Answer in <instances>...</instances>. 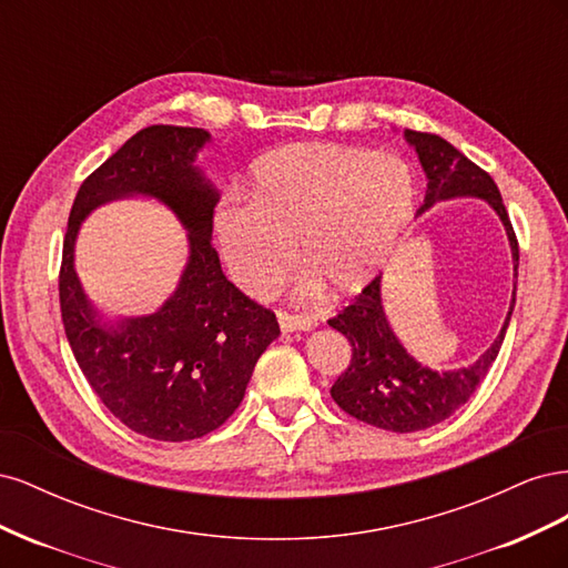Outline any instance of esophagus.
Masks as SVG:
<instances>
[{
    "label": "esophagus",
    "instance_id": "obj_1",
    "mask_svg": "<svg viewBox=\"0 0 568 568\" xmlns=\"http://www.w3.org/2000/svg\"><path fill=\"white\" fill-rule=\"evenodd\" d=\"M277 320H280V326L282 332H311L315 326V320L313 317H303V315H288V313H277Z\"/></svg>",
    "mask_w": 568,
    "mask_h": 568
}]
</instances>
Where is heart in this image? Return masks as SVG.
Listing matches in <instances>:
<instances>
[{
	"label": "heart",
	"mask_w": 568,
	"mask_h": 568,
	"mask_svg": "<svg viewBox=\"0 0 568 568\" xmlns=\"http://www.w3.org/2000/svg\"><path fill=\"white\" fill-rule=\"evenodd\" d=\"M417 186L393 156L338 144H294L253 168L248 201L215 211V242L234 282L261 294L288 267L291 248L311 270L305 291H363L409 227Z\"/></svg>",
	"instance_id": "heart-1"
}]
</instances>
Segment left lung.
Segmentation results:
<instances>
[{
    "mask_svg": "<svg viewBox=\"0 0 568 568\" xmlns=\"http://www.w3.org/2000/svg\"><path fill=\"white\" fill-rule=\"evenodd\" d=\"M405 140L415 146L428 180L426 196L417 213L428 211L438 201L457 196L488 201L505 225L514 257V274H517V234L511 230L500 189L493 178L438 134L405 130ZM514 301H517V286L511 291V305L500 334L474 365L436 372L409 357L400 341L395 338L382 305V277H376L348 307H343L329 320V326L346 336L353 348L348 369L332 386V398L351 417L395 434L422 432V428L448 419L486 379L505 341Z\"/></svg>",
    "mask_w": 568,
    "mask_h": 568,
    "instance_id": "8db88e82",
    "label": "left lung"
}]
</instances>
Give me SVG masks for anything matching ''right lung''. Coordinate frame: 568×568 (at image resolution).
Returning a JSON list of instances; mask_svg holds the SVG:
<instances>
[{
	"mask_svg": "<svg viewBox=\"0 0 568 568\" xmlns=\"http://www.w3.org/2000/svg\"><path fill=\"white\" fill-rule=\"evenodd\" d=\"M211 142L201 128L151 125L84 180L63 239L59 301L68 343L99 400L134 434L194 440L215 432L244 400L257 357L280 336L272 311L244 296L211 244L217 194L194 165ZM128 195L159 197L190 239L176 294L153 316L101 323L74 272L81 220Z\"/></svg>",
	"mask_w": 568,
	"mask_h": 568,
	"instance_id": "add662e5",
	"label": "right lung"
}]
</instances>
